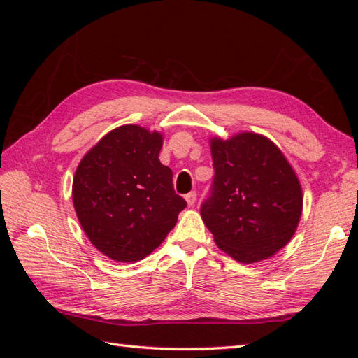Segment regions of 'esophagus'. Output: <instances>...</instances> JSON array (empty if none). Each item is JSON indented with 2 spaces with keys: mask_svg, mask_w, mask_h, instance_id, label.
I'll return each instance as SVG.
<instances>
[{
  "mask_svg": "<svg viewBox=\"0 0 358 358\" xmlns=\"http://www.w3.org/2000/svg\"><path fill=\"white\" fill-rule=\"evenodd\" d=\"M185 200H187V203H188L189 208H192V206L196 204V201H197V194H196V191H192V192L187 194V196H185Z\"/></svg>",
  "mask_w": 358,
  "mask_h": 358,
  "instance_id": "34e87169",
  "label": "esophagus"
}]
</instances>
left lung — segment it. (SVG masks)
Returning a JSON list of instances; mask_svg holds the SVG:
<instances>
[{
	"mask_svg": "<svg viewBox=\"0 0 358 358\" xmlns=\"http://www.w3.org/2000/svg\"><path fill=\"white\" fill-rule=\"evenodd\" d=\"M215 178L201 206L204 225L222 252L245 264L263 262L294 236L303 192L294 169L272 140L242 131L210 138Z\"/></svg>",
	"mask_w": 358,
	"mask_h": 358,
	"instance_id": "8db88e82",
	"label": "left lung"
}]
</instances>
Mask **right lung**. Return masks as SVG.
Returning <instances> with one entry per match:
<instances>
[{"instance_id":"right-lung-1","label":"right lung","mask_w":358,"mask_h":358,"mask_svg":"<svg viewBox=\"0 0 358 358\" xmlns=\"http://www.w3.org/2000/svg\"><path fill=\"white\" fill-rule=\"evenodd\" d=\"M164 136L136 124L107 133L80 159L73 204L86 237L117 263H136L158 248L187 201L158 158Z\"/></svg>"}]
</instances>
